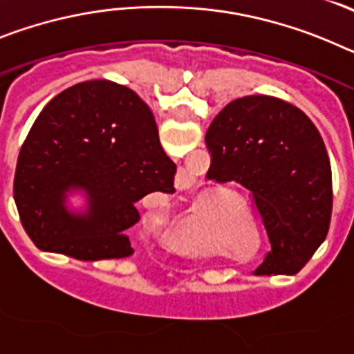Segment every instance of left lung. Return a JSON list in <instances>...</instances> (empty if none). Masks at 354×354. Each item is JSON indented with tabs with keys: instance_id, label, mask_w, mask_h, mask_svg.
I'll use <instances>...</instances> for the list:
<instances>
[{
	"instance_id": "left-lung-1",
	"label": "left lung",
	"mask_w": 354,
	"mask_h": 354,
	"mask_svg": "<svg viewBox=\"0 0 354 354\" xmlns=\"http://www.w3.org/2000/svg\"><path fill=\"white\" fill-rule=\"evenodd\" d=\"M205 143L209 179L252 192L270 236L266 261L277 262L268 273H298L326 237L333 205L330 159L310 118L277 97L246 95L216 115Z\"/></svg>"
}]
</instances>
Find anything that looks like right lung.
<instances>
[{
	"label": "right lung",
	"mask_w": 354,
	"mask_h": 354,
	"mask_svg": "<svg viewBox=\"0 0 354 354\" xmlns=\"http://www.w3.org/2000/svg\"><path fill=\"white\" fill-rule=\"evenodd\" d=\"M154 115L124 84L77 83L51 99L28 133L14 179L19 218L44 252L77 261L133 255L136 202L175 192ZM81 194L84 207L68 198Z\"/></svg>",
	"instance_id": "right-lung-1"
}]
</instances>
